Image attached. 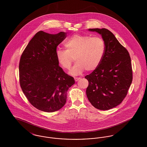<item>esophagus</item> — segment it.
Wrapping results in <instances>:
<instances>
[{"label":"esophagus","mask_w":147,"mask_h":147,"mask_svg":"<svg viewBox=\"0 0 147 147\" xmlns=\"http://www.w3.org/2000/svg\"><path fill=\"white\" fill-rule=\"evenodd\" d=\"M79 79H80V78H78V77H74V80L76 82L78 81Z\"/></svg>","instance_id":"esophagus-1"}]
</instances>
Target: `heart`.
Segmentation results:
<instances>
[{
  "label": "heart",
  "mask_w": 147,
  "mask_h": 147,
  "mask_svg": "<svg viewBox=\"0 0 147 147\" xmlns=\"http://www.w3.org/2000/svg\"><path fill=\"white\" fill-rule=\"evenodd\" d=\"M65 50L56 51L57 62L64 68L69 69L73 61H77L70 73L77 75L86 69L91 71L96 69L101 62L105 52V43L100 37L75 34L64 42Z\"/></svg>",
  "instance_id": "obj_1"
}]
</instances>
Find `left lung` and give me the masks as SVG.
Returning a JSON list of instances; mask_svg holds the SVG:
<instances>
[{
    "mask_svg": "<svg viewBox=\"0 0 147 147\" xmlns=\"http://www.w3.org/2000/svg\"><path fill=\"white\" fill-rule=\"evenodd\" d=\"M101 35L105 52L98 68L85 77L89 85L86 94L91 105L107 110L120 104L132 82L131 60L128 51L106 28H90Z\"/></svg>",
    "mask_w": 147,
    "mask_h": 147,
    "instance_id": "8db88e82",
    "label": "left lung"
}]
</instances>
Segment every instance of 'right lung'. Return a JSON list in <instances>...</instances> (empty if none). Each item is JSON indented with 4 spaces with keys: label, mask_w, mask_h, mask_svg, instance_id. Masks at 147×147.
<instances>
[{
    "label": "right lung",
    "mask_w": 147,
    "mask_h": 147,
    "mask_svg": "<svg viewBox=\"0 0 147 147\" xmlns=\"http://www.w3.org/2000/svg\"><path fill=\"white\" fill-rule=\"evenodd\" d=\"M67 37L60 32L50 34L40 31L28 42L21 55L19 80L21 89L37 109L55 112L65 105L67 92L74 78L59 66L57 47Z\"/></svg>",
    "instance_id": "1"
}]
</instances>
